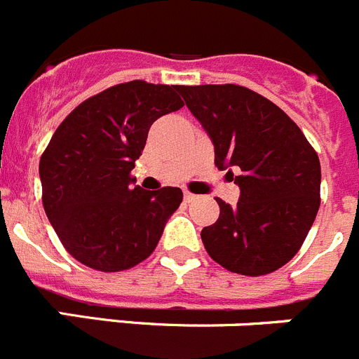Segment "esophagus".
Returning <instances> with one entry per match:
<instances>
[{"mask_svg":"<svg viewBox=\"0 0 359 359\" xmlns=\"http://www.w3.org/2000/svg\"><path fill=\"white\" fill-rule=\"evenodd\" d=\"M196 198V195H193V193H189V191H184V202H193V200Z\"/></svg>","mask_w":359,"mask_h":359,"instance_id":"esophagus-1","label":"esophagus"}]
</instances>
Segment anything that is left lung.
Instances as JSON below:
<instances>
[{
  "label": "left lung",
  "instance_id": "left-lung-1",
  "mask_svg": "<svg viewBox=\"0 0 359 359\" xmlns=\"http://www.w3.org/2000/svg\"><path fill=\"white\" fill-rule=\"evenodd\" d=\"M215 144L219 170L238 168L234 208L216 200L219 216L203 227L209 256L241 276H264L288 263L320 208V161L295 121L247 87L179 86Z\"/></svg>",
  "mask_w": 359,
  "mask_h": 359
}]
</instances>
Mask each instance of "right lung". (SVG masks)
<instances>
[{"label": "right lung", "mask_w": 359, "mask_h": 359, "mask_svg": "<svg viewBox=\"0 0 359 359\" xmlns=\"http://www.w3.org/2000/svg\"><path fill=\"white\" fill-rule=\"evenodd\" d=\"M177 87L143 80L109 87L80 103L44 150V211L86 266L121 272L144 261L182 202L179 187L144 191L130 175L151 123L184 105Z\"/></svg>", "instance_id": "right-lung-1"}]
</instances>
